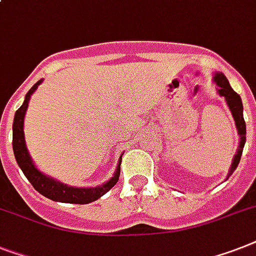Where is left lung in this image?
I'll return each mask as SVG.
<instances>
[{
  "label": "left lung",
  "mask_w": 256,
  "mask_h": 256,
  "mask_svg": "<svg viewBox=\"0 0 256 256\" xmlns=\"http://www.w3.org/2000/svg\"><path fill=\"white\" fill-rule=\"evenodd\" d=\"M214 81L216 84L218 85V93L221 96H224L226 98V101H228L229 109L232 110V117H234V121H236V128H238V134H240V147H238V151H236V156H234V160H232V168H230L229 171L230 176L232 172L236 171V168L238 167V164H240L243 147H244V142H246V124H244V120H243V105L240 94L232 90V88L229 84V81L225 78V74H216Z\"/></svg>",
  "instance_id": "obj_1"
}]
</instances>
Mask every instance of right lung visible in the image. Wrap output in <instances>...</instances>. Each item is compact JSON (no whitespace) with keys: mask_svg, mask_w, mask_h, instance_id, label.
Wrapping results in <instances>:
<instances>
[{"mask_svg":"<svg viewBox=\"0 0 256 256\" xmlns=\"http://www.w3.org/2000/svg\"><path fill=\"white\" fill-rule=\"evenodd\" d=\"M42 80H39L34 86L27 92L26 98L24 101V105L16 112L14 116V124H13V150L14 156L20 167L22 172L27 178V180L31 182V186H34L40 194L54 201H60V202H70V204H89L104 196L108 190L113 188L117 184L120 174H121V160L120 158V163H118L117 171L114 176L110 178L109 182H105L104 186H96V188H74V186H68L63 182H59L54 180V178L44 176L42 172H39L34 167L32 160H31L28 151L26 148V143H24V118L26 113L27 106H28V100L30 96L34 93V90L38 88Z\"/></svg>","mask_w":256,"mask_h":256,"instance_id":"obj_1","label":"right lung"}]
</instances>
